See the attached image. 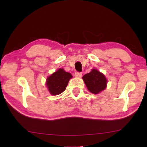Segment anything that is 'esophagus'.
I'll return each instance as SVG.
<instances>
[{
  "label": "esophagus",
  "mask_w": 147,
  "mask_h": 147,
  "mask_svg": "<svg viewBox=\"0 0 147 147\" xmlns=\"http://www.w3.org/2000/svg\"><path fill=\"white\" fill-rule=\"evenodd\" d=\"M74 75L77 78H81L82 76V73H79V72H76V73H74Z\"/></svg>",
  "instance_id": "1"
}]
</instances>
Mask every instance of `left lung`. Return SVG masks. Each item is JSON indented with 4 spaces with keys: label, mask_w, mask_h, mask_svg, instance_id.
Masks as SVG:
<instances>
[{
    "label": "left lung",
    "mask_w": 147,
    "mask_h": 147,
    "mask_svg": "<svg viewBox=\"0 0 147 147\" xmlns=\"http://www.w3.org/2000/svg\"><path fill=\"white\" fill-rule=\"evenodd\" d=\"M82 78L88 90L94 94H98L107 86V81L104 74L96 69H93L89 73L85 74Z\"/></svg>",
    "instance_id": "left-lung-1"
}]
</instances>
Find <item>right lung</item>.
I'll return each instance as SVG.
<instances>
[{
  "label": "right lung",
  "mask_w": 147,
  "mask_h": 147,
  "mask_svg": "<svg viewBox=\"0 0 147 147\" xmlns=\"http://www.w3.org/2000/svg\"><path fill=\"white\" fill-rule=\"evenodd\" d=\"M72 77L71 74L65 72L64 69H59L47 79L46 85L50 93L53 95L61 94L65 90Z\"/></svg>",
  "instance_id": "add662e5"
}]
</instances>
